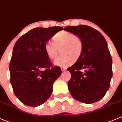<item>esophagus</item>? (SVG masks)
I'll return each mask as SVG.
<instances>
[{"instance_id": "1", "label": "esophagus", "mask_w": 122, "mask_h": 122, "mask_svg": "<svg viewBox=\"0 0 122 122\" xmlns=\"http://www.w3.org/2000/svg\"><path fill=\"white\" fill-rule=\"evenodd\" d=\"M60 69H61L62 71H65V70H66V68H65V67H61Z\"/></svg>"}]
</instances>
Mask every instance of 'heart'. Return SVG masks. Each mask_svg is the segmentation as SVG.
I'll return each mask as SVG.
<instances>
[{
  "mask_svg": "<svg viewBox=\"0 0 122 122\" xmlns=\"http://www.w3.org/2000/svg\"><path fill=\"white\" fill-rule=\"evenodd\" d=\"M53 40H50L45 45L46 54L50 59H54L61 49V54L54 61L57 66L66 67L71 64L73 60L79 59L83 52L81 39L74 33L62 31L56 34Z\"/></svg>",
  "mask_w": 122,
  "mask_h": 122,
  "instance_id": "1",
  "label": "heart"
}]
</instances>
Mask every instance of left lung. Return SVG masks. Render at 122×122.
Segmentation results:
<instances>
[{
	"label": "left lung",
	"instance_id": "8db88e82",
	"mask_svg": "<svg viewBox=\"0 0 122 122\" xmlns=\"http://www.w3.org/2000/svg\"><path fill=\"white\" fill-rule=\"evenodd\" d=\"M64 29L79 36L83 44L81 55L68 68L71 74L68 83L69 92L81 102H96L105 96L112 76V59L106 40L88 25L68 26Z\"/></svg>",
	"mask_w": 122,
	"mask_h": 122
}]
</instances>
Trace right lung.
<instances>
[{"label":"right lung","mask_w":122,"mask_h":122,"mask_svg":"<svg viewBox=\"0 0 122 122\" xmlns=\"http://www.w3.org/2000/svg\"><path fill=\"white\" fill-rule=\"evenodd\" d=\"M63 29L37 27L16 42L10 63V82L15 95L24 105L39 106L50 97L53 83L62 71L59 66L51 68L45 45Z\"/></svg>","instance_id":"1"}]
</instances>
